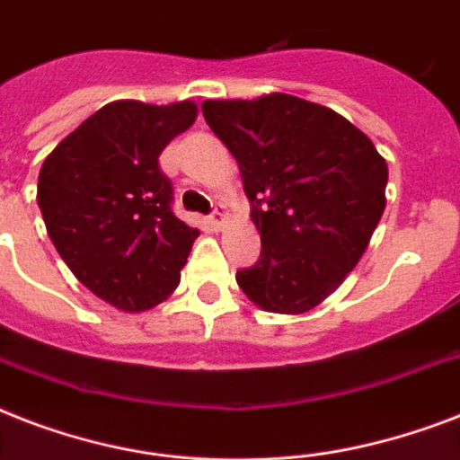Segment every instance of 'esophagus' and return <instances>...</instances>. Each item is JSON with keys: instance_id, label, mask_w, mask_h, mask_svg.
<instances>
[{"instance_id": "obj_1", "label": "esophagus", "mask_w": 460, "mask_h": 460, "mask_svg": "<svg viewBox=\"0 0 460 460\" xmlns=\"http://www.w3.org/2000/svg\"><path fill=\"white\" fill-rule=\"evenodd\" d=\"M224 222H226V212H224V209H215V215L209 217V224H212L215 229H222Z\"/></svg>"}]
</instances>
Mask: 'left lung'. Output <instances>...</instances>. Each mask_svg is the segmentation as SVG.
<instances>
[{
	"label": "left lung",
	"mask_w": 460,
	"mask_h": 460,
	"mask_svg": "<svg viewBox=\"0 0 460 460\" xmlns=\"http://www.w3.org/2000/svg\"><path fill=\"white\" fill-rule=\"evenodd\" d=\"M241 169L262 252L236 274L267 313L301 314L341 287L386 208L385 157L349 119L301 97L205 100Z\"/></svg>",
	"instance_id": "obj_1"
}]
</instances>
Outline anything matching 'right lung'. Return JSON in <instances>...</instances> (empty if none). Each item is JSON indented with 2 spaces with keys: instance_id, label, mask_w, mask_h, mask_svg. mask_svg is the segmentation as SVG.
Masks as SVG:
<instances>
[{
  "instance_id": "obj_1",
  "label": "right lung",
  "mask_w": 460,
  "mask_h": 460,
  "mask_svg": "<svg viewBox=\"0 0 460 460\" xmlns=\"http://www.w3.org/2000/svg\"><path fill=\"white\" fill-rule=\"evenodd\" d=\"M195 117L190 100H117L42 162L38 205L54 248L83 287L119 310L166 301L200 236L172 212V183L157 162Z\"/></svg>"
}]
</instances>
